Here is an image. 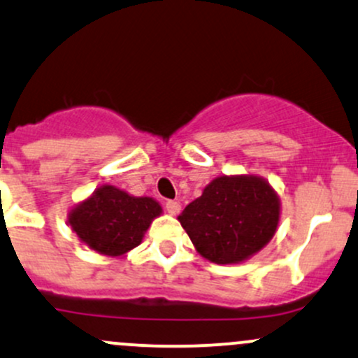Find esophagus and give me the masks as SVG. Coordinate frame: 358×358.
<instances>
[{
    "mask_svg": "<svg viewBox=\"0 0 358 358\" xmlns=\"http://www.w3.org/2000/svg\"><path fill=\"white\" fill-rule=\"evenodd\" d=\"M180 210H182V206H180V202H176V200H168V202H166V212H168V214L176 215Z\"/></svg>",
    "mask_w": 358,
    "mask_h": 358,
    "instance_id": "34e87169",
    "label": "esophagus"
}]
</instances>
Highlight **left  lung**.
Returning <instances> with one entry per match:
<instances>
[{"instance_id": "left-lung-1", "label": "left lung", "mask_w": 358, "mask_h": 358, "mask_svg": "<svg viewBox=\"0 0 358 358\" xmlns=\"http://www.w3.org/2000/svg\"><path fill=\"white\" fill-rule=\"evenodd\" d=\"M178 221L206 260L246 262L265 248L280 222V199L258 175H222L203 188Z\"/></svg>"}]
</instances>
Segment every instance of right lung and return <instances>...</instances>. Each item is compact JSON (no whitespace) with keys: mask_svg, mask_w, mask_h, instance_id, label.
<instances>
[{"mask_svg":"<svg viewBox=\"0 0 358 358\" xmlns=\"http://www.w3.org/2000/svg\"><path fill=\"white\" fill-rule=\"evenodd\" d=\"M163 207L152 197H136L122 188L101 185L74 203L68 226L90 250L120 258L143 243L144 234Z\"/></svg>","mask_w":358,"mask_h":358,"instance_id":"add662e5","label":"right lung"}]
</instances>
